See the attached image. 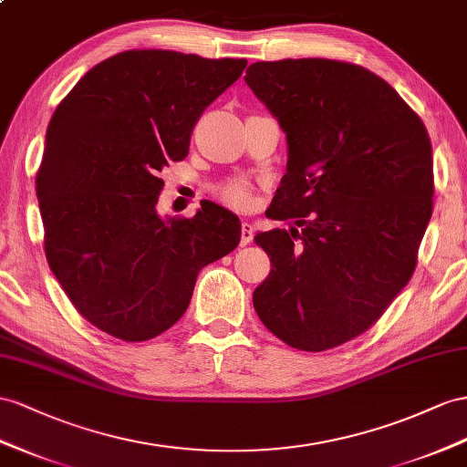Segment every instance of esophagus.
<instances>
[{
    "label": "esophagus",
    "mask_w": 467,
    "mask_h": 467,
    "mask_svg": "<svg viewBox=\"0 0 467 467\" xmlns=\"http://www.w3.org/2000/svg\"><path fill=\"white\" fill-rule=\"evenodd\" d=\"M253 233H254V224L250 221H244L243 223V233H241V244L243 246L253 243Z\"/></svg>",
    "instance_id": "esophagus-1"
}]
</instances>
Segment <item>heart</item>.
Returning <instances> with one entry per match:
<instances>
[{
    "mask_svg": "<svg viewBox=\"0 0 467 467\" xmlns=\"http://www.w3.org/2000/svg\"><path fill=\"white\" fill-rule=\"evenodd\" d=\"M221 197H223L226 205L236 207V209H246V207L253 205V201H254L253 189H250V185L244 183V182L226 183L221 189Z\"/></svg>",
    "mask_w": 467,
    "mask_h": 467,
    "instance_id": "obj_1",
    "label": "heart"
}]
</instances>
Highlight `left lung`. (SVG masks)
<instances>
[{
    "label": "left lung",
    "instance_id": "8db88e82",
    "mask_svg": "<svg viewBox=\"0 0 467 467\" xmlns=\"http://www.w3.org/2000/svg\"><path fill=\"white\" fill-rule=\"evenodd\" d=\"M246 85L278 119L288 163L258 233L272 270L258 317L300 351L361 336L409 284L432 214L428 131L389 82L329 58L260 61Z\"/></svg>",
    "mask_w": 467,
    "mask_h": 467
}]
</instances>
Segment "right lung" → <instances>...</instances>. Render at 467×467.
I'll use <instances>...</instances> for the list:
<instances>
[{
  "instance_id": "1",
  "label": "right lung",
  "mask_w": 467,
  "mask_h": 467,
  "mask_svg": "<svg viewBox=\"0 0 467 467\" xmlns=\"http://www.w3.org/2000/svg\"><path fill=\"white\" fill-rule=\"evenodd\" d=\"M244 58L124 51L92 67L57 106L37 171L47 262L78 314L148 341L185 314L201 268L241 243V221L205 201L160 217L158 177L183 160L207 106Z\"/></svg>"
}]
</instances>
